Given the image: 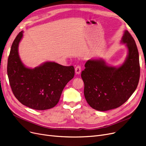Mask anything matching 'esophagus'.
Masks as SVG:
<instances>
[{
  "instance_id": "obj_1",
  "label": "esophagus",
  "mask_w": 146,
  "mask_h": 146,
  "mask_svg": "<svg viewBox=\"0 0 146 146\" xmlns=\"http://www.w3.org/2000/svg\"><path fill=\"white\" fill-rule=\"evenodd\" d=\"M75 72L77 74H79L81 72V67L80 66H77L75 68Z\"/></svg>"
}]
</instances>
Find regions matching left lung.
Instances as JSON below:
<instances>
[{"mask_svg":"<svg viewBox=\"0 0 146 146\" xmlns=\"http://www.w3.org/2000/svg\"><path fill=\"white\" fill-rule=\"evenodd\" d=\"M121 43L128 48L127 57L121 66L107 65L102 59H90L82 72L84 95L92 108L100 111L117 108L124 104L139 84L140 67L135 42L125 30Z\"/></svg>","mask_w":146,"mask_h":146,"instance_id":"8db88e82","label":"left lung"}]
</instances>
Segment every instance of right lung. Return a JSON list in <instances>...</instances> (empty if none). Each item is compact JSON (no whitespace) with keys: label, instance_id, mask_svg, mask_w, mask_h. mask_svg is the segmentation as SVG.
I'll use <instances>...</instances> for the list:
<instances>
[{"label":"right lung","instance_id":"add662e5","mask_svg":"<svg viewBox=\"0 0 146 146\" xmlns=\"http://www.w3.org/2000/svg\"><path fill=\"white\" fill-rule=\"evenodd\" d=\"M22 36L21 31L15 38L7 60V73L12 92L22 104L30 108H52L58 102L67 83L73 78L74 68L50 61L34 68L25 67L18 53Z\"/></svg>","mask_w":146,"mask_h":146}]
</instances>
